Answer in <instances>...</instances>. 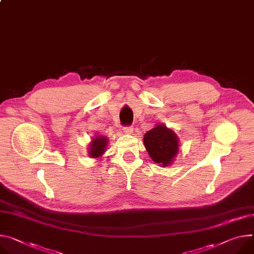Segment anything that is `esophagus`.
<instances>
[{
  "mask_svg": "<svg viewBox=\"0 0 254 254\" xmlns=\"http://www.w3.org/2000/svg\"><path fill=\"white\" fill-rule=\"evenodd\" d=\"M124 132L127 134H131L133 132V127H124Z\"/></svg>",
  "mask_w": 254,
  "mask_h": 254,
  "instance_id": "obj_1",
  "label": "esophagus"
}]
</instances>
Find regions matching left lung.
I'll return each instance as SVG.
<instances>
[{
  "label": "left lung",
  "instance_id": "obj_1",
  "mask_svg": "<svg viewBox=\"0 0 254 254\" xmlns=\"http://www.w3.org/2000/svg\"><path fill=\"white\" fill-rule=\"evenodd\" d=\"M144 145L152 161L161 167L170 166L179 151V139L175 131L158 124L144 135Z\"/></svg>",
  "mask_w": 254,
  "mask_h": 254
}]
</instances>
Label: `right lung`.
<instances>
[{"label":"right lung","mask_w":254,"mask_h":254,"mask_svg":"<svg viewBox=\"0 0 254 254\" xmlns=\"http://www.w3.org/2000/svg\"><path fill=\"white\" fill-rule=\"evenodd\" d=\"M107 145H108V139L105 135L97 134L94 137H92L88 148L89 157L94 158V159L100 158L106 152Z\"/></svg>","instance_id":"add662e5"}]
</instances>
